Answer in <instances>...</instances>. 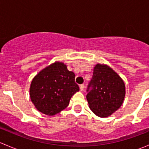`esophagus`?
<instances>
[{
    "label": "esophagus",
    "instance_id": "34e87169",
    "mask_svg": "<svg viewBox=\"0 0 149 149\" xmlns=\"http://www.w3.org/2000/svg\"><path fill=\"white\" fill-rule=\"evenodd\" d=\"M84 86H84V84H81V85H80V90L81 91H84Z\"/></svg>",
    "mask_w": 149,
    "mask_h": 149
}]
</instances>
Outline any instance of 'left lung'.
I'll return each mask as SVG.
<instances>
[{
  "label": "left lung",
  "instance_id": "obj_1",
  "mask_svg": "<svg viewBox=\"0 0 149 149\" xmlns=\"http://www.w3.org/2000/svg\"><path fill=\"white\" fill-rule=\"evenodd\" d=\"M86 91L91 110L100 118H107L120 107L125 86L123 79L109 66L97 64Z\"/></svg>",
  "mask_w": 149,
  "mask_h": 149
}]
</instances>
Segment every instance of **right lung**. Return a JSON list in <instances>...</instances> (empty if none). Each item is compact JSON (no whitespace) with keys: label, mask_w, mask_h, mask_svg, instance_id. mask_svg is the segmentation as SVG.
Segmentation results:
<instances>
[{"label":"right lung","mask_w":149,"mask_h":149,"mask_svg":"<svg viewBox=\"0 0 149 149\" xmlns=\"http://www.w3.org/2000/svg\"><path fill=\"white\" fill-rule=\"evenodd\" d=\"M79 91L75 74L63 63L55 62L39 72L30 85V98L38 111L55 115L69 104L70 98Z\"/></svg>","instance_id":"obj_1"}]
</instances>
